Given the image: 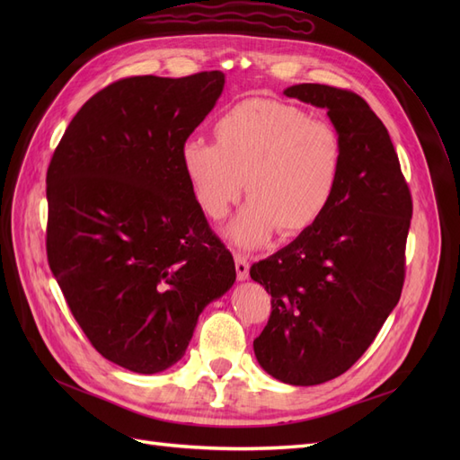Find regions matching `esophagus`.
<instances>
[{
	"label": "esophagus",
	"instance_id": "obj_1",
	"mask_svg": "<svg viewBox=\"0 0 460 460\" xmlns=\"http://www.w3.org/2000/svg\"><path fill=\"white\" fill-rule=\"evenodd\" d=\"M234 261H235V274H238V280H247V276H249V261H247V257L242 255V253H235Z\"/></svg>",
	"mask_w": 460,
	"mask_h": 460
}]
</instances>
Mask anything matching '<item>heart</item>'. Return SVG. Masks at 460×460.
I'll list each match as a JSON object with an SVG mask.
<instances>
[{
    "mask_svg": "<svg viewBox=\"0 0 460 460\" xmlns=\"http://www.w3.org/2000/svg\"><path fill=\"white\" fill-rule=\"evenodd\" d=\"M217 144L190 136L180 164L203 213L218 220L242 198L249 203L226 235L257 247L278 230L297 235L323 218L336 196L343 142L326 120L276 100L253 97L232 105L217 120Z\"/></svg>",
    "mask_w": 460,
    "mask_h": 460,
    "instance_id": "1",
    "label": "heart"
}]
</instances>
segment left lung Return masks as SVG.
<instances>
[{
    "mask_svg": "<svg viewBox=\"0 0 460 460\" xmlns=\"http://www.w3.org/2000/svg\"><path fill=\"white\" fill-rule=\"evenodd\" d=\"M284 93L328 109L343 169L323 218L249 270L272 296L253 349L276 380L316 385L349 370L395 309L412 199L387 128L363 97L326 84Z\"/></svg>",
    "mask_w": 460,
    "mask_h": 460,
    "instance_id": "left-lung-1",
    "label": "left lung"
}]
</instances>
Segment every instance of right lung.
<instances>
[{"mask_svg":"<svg viewBox=\"0 0 460 460\" xmlns=\"http://www.w3.org/2000/svg\"><path fill=\"white\" fill-rule=\"evenodd\" d=\"M222 88L220 71L120 78L82 105L48 166L49 269L90 343L137 374L178 363L235 280L180 164Z\"/></svg>","mask_w":460,"mask_h":460,"instance_id":"1","label":"right lung"}]
</instances>
